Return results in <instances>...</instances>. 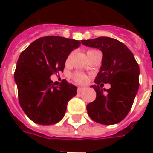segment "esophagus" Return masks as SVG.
<instances>
[{
  "mask_svg": "<svg viewBox=\"0 0 153 153\" xmlns=\"http://www.w3.org/2000/svg\"><path fill=\"white\" fill-rule=\"evenodd\" d=\"M84 89H85V88H83V87H79V88H78V93H82V92H83Z\"/></svg>",
  "mask_w": 153,
  "mask_h": 153,
  "instance_id": "34e87169",
  "label": "esophagus"
}]
</instances>
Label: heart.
<instances>
[{
	"label": "heart",
	"mask_w": 153,
	"mask_h": 153,
	"mask_svg": "<svg viewBox=\"0 0 153 153\" xmlns=\"http://www.w3.org/2000/svg\"><path fill=\"white\" fill-rule=\"evenodd\" d=\"M94 51V50L88 51H88ZM70 59V56H69L68 58H67L66 62H69ZM73 79L76 83H86L87 80H88V78H87L86 75H84V74H81V73L74 74L73 75Z\"/></svg>",
	"instance_id": "heart-1"
}]
</instances>
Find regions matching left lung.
<instances>
[{
  "mask_svg": "<svg viewBox=\"0 0 153 153\" xmlns=\"http://www.w3.org/2000/svg\"><path fill=\"white\" fill-rule=\"evenodd\" d=\"M81 42L99 49L103 54L102 66L94 81L96 84L91 86L96 91V99L87 106L88 114L102 125L117 124L128 115L138 93V63L131 51L115 38L99 37ZM104 83L111 84L109 90L100 88Z\"/></svg>",
  "mask_w": 153,
  "mask_h": 153,
  "instance_id": "8db88e82",
  "label": "left lung"
}]
</instances>
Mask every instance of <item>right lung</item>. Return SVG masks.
Here are the masks:
<instances>
[{
	"label": "right lung",
	"mask_w": 153,
	"mask_h": 153,
	"mask_svg": "<svg viewBox=\"0 0 153 153\" xmlns=\"http://www.w3.org/2000/svg\"><path fill=\"white\" fill-rule=\"evenodd\" d=\"M81 42L59 36H47L33 42L22 51L15 71L19 102L28 118L49 125L62 120L67 104L77 94V87L63 80L53 86L50 77L63 72L70 52Z\"/></svg>",
	"instance_id": "right-lung-1"
}]
</instances>
